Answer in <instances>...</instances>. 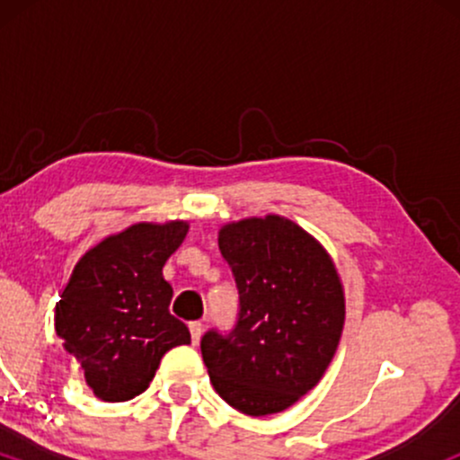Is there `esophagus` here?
<instances>
[{"label":"esophagus","mask_w":460,"mask_h":460,"mask_svg":"<svg viewBox=\"0 0 460 460\" xmlns=\"http://www.w3.org/2000/svg\"><path fill=\"white\" fill-rule=\"evenodd\" d=\"M190 335H192V344L199 346L200 335H203V324L200 322H190Z\"/></svg>","instance_id":"1"}]
</instances>
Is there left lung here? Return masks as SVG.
Instances as JSON below:
<instances>
[{
    "mask_svg": "<svg viewBox=\"0 0 460 460\" xmlns=\"http://www.w3.org/2000/svg\"><path fill=\"white\" fill-rule=\"evenodd\" d=\"M218 246L234 270L240 318L229 335L200 340L209 381L242 413H281L320 383L340 346V272L314 235L277 214L223 225Z\"/></svg>",
    "mask_w": 460,
    "mask_h": 460,
    "instance_id": "1",
    "label": "left lung"
}]
</instances>
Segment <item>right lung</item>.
I'll return each instance as SVG.
<instances>
[{"mask_svg": "<svg viewBox=\"0 0 460 460\" xmlns=\"http://www.w3.org/2000/svg\"><path fill=\"white\" fill-rule=\"evenodd\" d=\"M186 220L136 223L93 246L56 305V332L82 363L88 387L105 402H125L149 387L162 357L190 344L171 315L162 268L186 240Z\"/></svg>", "mask_w": 460, "mask_h": 460, "instance_id": "obj_1", "label": "right lung"}]
</instances>
